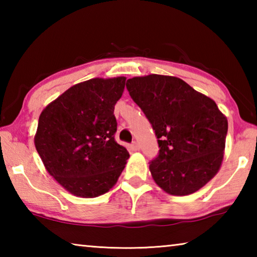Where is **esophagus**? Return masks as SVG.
Here are the masks:
<instances>
[{"mask_svg": "<svg viewBox=\"0 0 257 257\" xmlns=\"http://www.w3.org/2000/svg\"><path fill=\"white\" fill-rule=\"evenodd\" d=\"M132 150L135 151V152L139 151V144H138L137 142H134V143H133V144H132Z\"/></svg>", "mask_w": 257, "mask_h": 257, "instance_id": "esophagus-1", "label": "esophagus"}]
</instances>
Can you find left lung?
<instances>
[{"mask_svg": "<svg viewBox=\"0 0 257 257\" xmlns=\"http://www.w3.org/2000/svg\"><path fill=\"white\" fill-rule=\"evenodd\" d=\"M127 89L155 130L160 147L150 164L165 193L186 196L205 186L223 161L228 120L216 103L180 78H130Z\"/></svg>", "mask_w": 257, "mask_h": 257, "instance_id": "8db88e82", "label": "left lung"}]
</instances>
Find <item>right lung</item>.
<instances>
[{"mask_svg": "<svg viewBox=\"0 0 257 257\" xmlns=\"http://www.w3.org/2000/svg\"><path fill=\"white\" fill-rule=\"evenodd\" d=\"M125 77L93 78L67 89L42 111L34 137L46 171L69 193L94 198L116 184L129 159L114 141V105Z\"/></svg>", "mask_w": 257, "mask_h": 257, "instance_id": "1", "label": "right lung"}]
</instances>
